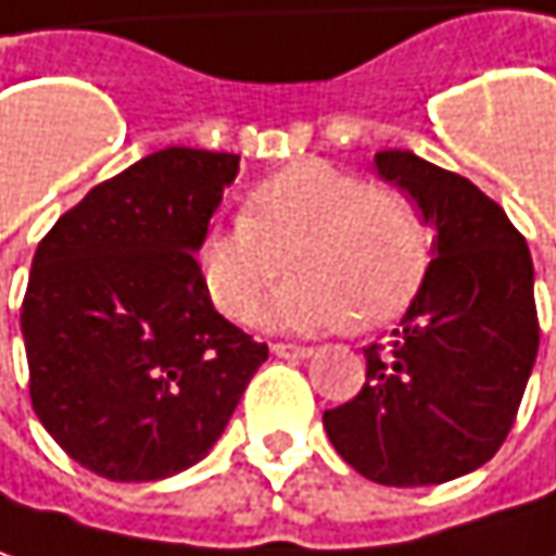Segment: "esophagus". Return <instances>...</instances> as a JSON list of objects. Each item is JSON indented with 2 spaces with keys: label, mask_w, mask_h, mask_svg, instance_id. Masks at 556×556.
<instances>
[{
  "label": "esophagus",
  "mask_w": 556,
  "mask_h": 556,
  "mask_svg": "<svg viewBox=\"0 0 556 556\" xmlns=\"http://www.w3.org/2000/svg\"><path fill=\"white\" fill-rule=\"evenodd\" d=\"M270 350L279 359H308L312 356V346H302V343H274Z\"/></svg>",
  "instance_id": "esophagus-1"
}]
</instances>
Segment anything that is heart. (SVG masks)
Listing matches in <instances>:
<instances>
[{
  "label": "heart",
  "mask_w": 556,
  "mask_h": 556,
  "mask_svg": "<svg viewBox=\"0 0 556 556\" xmlns=\"http://www.w3.org/2000/svg\"><path fill=\"white\" fill-rule=\"evenodd\" d=\"M286 254L299 277L261 315L264 325L379 328L410 305L427 277L429 231L401 190L302 159L261 180L244 216L210 228L197 257L213 302L244 321L282 277Z\"/></svg>",
  "instance_id": "heart-1"
}]
</instances>
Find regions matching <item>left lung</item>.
Masks as SVG:
<instances>
[{"label":"left lung","instance_id":"obj_1","mask_svg":"<svg viewBox=\"0 0 556 556\" xmlns=\"http://www.w3.org/2000/svg\"><path fill=\"white\" fill-rule=\"evenodd\" d=\"M435 228L401 328L366 346L363 391L325 410L333 448L363 478L427 486L486 465L516 424L538 356L534 267L522 231L468 177L414 152L376 155Z\"/></svg>","mask_w":556,"mask_h":556}]
</instances>
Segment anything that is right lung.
<instances>
[{
	"label": "right lung",
	"instance_id": "add662e5",
	"mask_svg": "<svg viewBox=\"0 0 556 556\" xmlns=\"http://www.w3.org/2000/svg\"><path fill=\"white\" fill-rule=\"evenodd\" d=\"M235 175L231 152H152L37 244L22 302L30 404L98 478L197 465L267 359V343L213 308L193 257Z\"/></svg>",
	"mask_w": 556,
	"mask_h": 556
}]
</instances>
